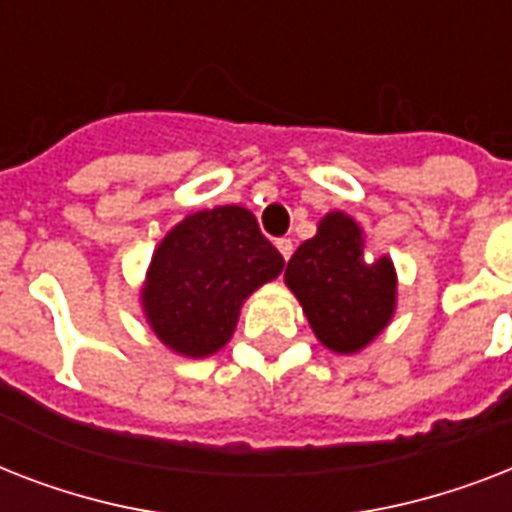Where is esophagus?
<instances>
[{
  "instance_id": "34e87169",
  "label": "esophagus",
  "mask_w": 512,
  "mask_h": 512,
  "mask_svg": "<svg viewBox=\"0 0 512 512\" xmlns=\"http://www.w3.org/2000/svg\"><path fill=\"white\" fill-rule=\"evenodd\" d=\"M276 247H279V252L284 260H289V257H292V252H295V244H292V239H279L276 241Z\"/></svg>"
}]
</instances>
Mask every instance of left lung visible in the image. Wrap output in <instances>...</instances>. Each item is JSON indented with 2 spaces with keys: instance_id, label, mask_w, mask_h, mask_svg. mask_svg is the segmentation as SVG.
I'll return each instance as SVG.
<instances>
[{
  "instance_id": "obj_1",
  "label": "left lung",
  "mask_w": 512,
  "mask_h": 512,
  "mask_svg": "<svg viewBox=\"0 0 512 512\" xmlns=\"http://www.w3.org/2000/svg\"><path fill=\"white\" fill-rule=\"evenodd\" d=\"M284 284L303 305L313 335L340 356L364 350L396 316V265L388 255L369 260L364 228L340 209L321 217L316 236L297 247Z\"/></svg>"
}]
</instances>
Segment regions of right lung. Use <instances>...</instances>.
Instances as JSON below:
<instances>
[{"label":"right lung","instance_id":"obj_1","mask_svg":"<svg viewBox=\"0 0 512 512\" xmlns=\"http://www.w3.org/2000/svg\"><path fill=\"white\" fill-rule=\"evenodd\" d=\"M284 257L239 204L185 215L151 255L140 308L159 342L185 358L228 345L241 305L273 281Z\"/></svg>","mask_w":512,"mask_h":512}]
</instances>
